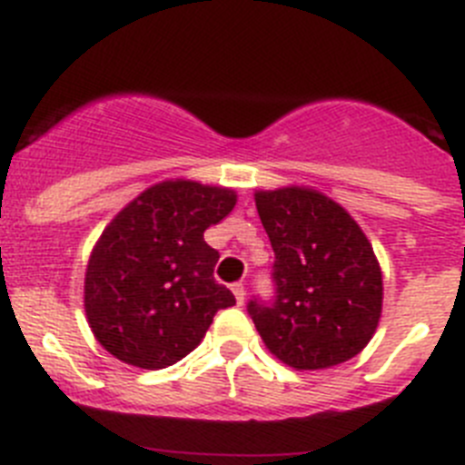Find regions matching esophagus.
I'll return each mask as SVG.
<instances>
[{
  "instance_id": "1",
  "label": "esophagus",
  "mask_w": 465,
  "mask_h": 465,
  "mask_svg": "<svg viewBox=\"0 0 465 465\" xmlns=\"http://www.w3.org/2000/svg\"><path fill=\"white\" fill-rule=\"evenodd\" d=\"M232 292H233V296H236V303L241 305L242 301H245V287H242L241 282H236V284H232Z\"/></svg>"
}]
</instances>
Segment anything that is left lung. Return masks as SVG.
Segmentation results:
<instances>
[{"instance_id":"8db88e82","label":"left lung","mask_w":465,"mask_h":465,"mask_svg":"<svg viewBox=\"0 0 465 465\" xmlns=\"http://www.w3.org/2000/svg\"><path fill=\"white\" fill-rule=\"evenodd\" d=\"M275 252V301L248 303L263 345L296 371L357 357L382 315V271L354 217L311 187L254 192Z\"/></svg>"}]
</instances>
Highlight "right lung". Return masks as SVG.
I'll use <instances>...</instances> for the list:
<instances>
[{
	"mask_svg": "<svg viewBox=\"0 0 465 465\" xmlns=\"http://www.w3.org/2000/svg\"><path fill=\"white\" fill-rule=\"evenodd\" d=\"M233 206L229 187L175 178L113 217L85 271V315L106 352L148 371L173 366L236 303L213 278L220 254L203 241Z\"/></svg>",
	"mask_w": 465,
	"mask_h": 465,
	"instance_id": "1",
	"label": "right lung"
}]
</instances>
